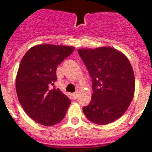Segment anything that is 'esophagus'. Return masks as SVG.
<instances>
[{"mask_svg":"<svg viewBox=\"0 0 152 152\" xmlns=\"http://www.w3.org/2000/svg\"><path fill=\"white\" fill-rule=\"evenodd\" d=\"M72 96H73V97H74V99H76L77 98V96H78V92H75L73 95H72Z\"/></svg>","mask_w":152,"mask_h":152,"instance_id":"1","label":"esophagus"}]
</instances>
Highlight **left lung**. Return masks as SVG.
<instances>
[{
  "label": "left lung",
  "mask_w": 152,
  "mask_h": 152,
  "mask_svg": "<svg viewBox=\"0 0 152 152\" xmlns=\"http://www.w3.org/2000/svg\"><path fill=\"white\" fill-rule=\"evenodd\" d=\"M77 52L92 80V97L83 108L84 114L97 125L117 120L127 110L134 94V74L129 60L110 47Z\"/></svg>",
  "instance_id": "left-lung-1"
}]
</instances>
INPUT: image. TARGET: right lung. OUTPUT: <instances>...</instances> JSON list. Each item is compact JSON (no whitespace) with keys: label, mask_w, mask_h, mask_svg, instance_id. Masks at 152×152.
Listing matches in <instances>:
<instances>
[{"label":"right lung","mask_w":152,"mask_h":152,"mask_svg":"<svg viewBox=\"0 0 152 152\" xmlns=\"http://www.w3.org/2000/svg\"><path fill=\"white\" fill-rule=\"evenodd\" d=\"M75 47L40 44L30 48L21 61L16 91L22 107L31 118L43 126L57 124L65 116L70 99L56 88V68Z\"/></svg>","instance_id":"add662e5"}]
</instances>
